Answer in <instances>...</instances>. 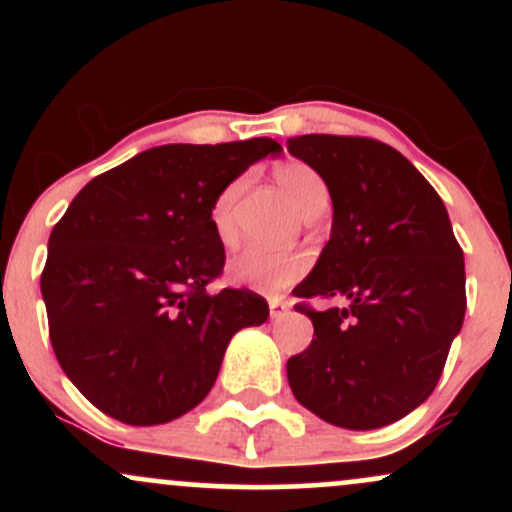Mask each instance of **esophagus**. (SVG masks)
Instances as JSON below:
<instances>
[{
	"label": "esophagus",
	"instance_id": "34e87169",
	"mask_svg": "<svg viewBox=\"0 0 512 512\" xmlns=\"http://www.w3.org/2000/svg\"><path fill=\"white\" fill-rule=\"evenodd\" d=\"M286 313H289V303H284L281 298H269V317L272 320H281Z\"/></svg>",
	"mask_w": 512,
	"mask_h": 512
}]
</instances>
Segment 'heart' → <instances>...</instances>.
<instances>
[{"label": "heart", "instance_id": "heart-1", "mask_svg": "<svg viewBox=\"0 0 512 512\" xmlns=\"http://www.w3.org/2000/svg\"><path fill=\"white\" fill-rule=\"evenodd\" d=\"M274 180L291 199L293 207L301 214H313L317 209L327 207L330 190L325 180L303 161H284L274 168ZM245 180L238 178L221 190V195L211 204V228L223 245L236 240V223H233V209L243 192ZM308 269V257L303 252H274L264 248H245L228 262V279L233 284L252 286V289H286L296 284Z\"/></svg>", "mask_w": 512, "mask_h": 512}]
</instances>
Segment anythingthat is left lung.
<instances>
[{
	"mask_svg": "<svg viewBox=\"0 0 512 512\" xmlns=\"http://www.w3.org/2000/svg\"><path fill=\"white\" fill-rule=\"evenodd\" d=\"M289 154L325 180L330 240L298 298H339L286 363L298 402L327 424L370 431L407 416L438 385L462 330L464 257L448 209L399 151L366 137L305 134Z\"/></svg>",
	"mask_w": 512,
	"mask_h": 512,
	"instance_id": "left-lung-1",
	"label": "left lung"
}]
</instances>
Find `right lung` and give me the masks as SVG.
<instances>
[{
  "label": "right lung",
  "mask_w": 512,
  "mask_h": 512,
  "mask_svg": "<svg viewBox=\"0 0 512 512\" xmlns=\"http://www.w3.org/2000/svg\"><path fill=\"white\" fill-rule=\"evenodd\" d=\"M279 151L269 137L154 146L88 182L52 228L40 276L50 342L103 414L129 426L187 414L214 387L233 334L267 320L257 293H207L226 262L211 204Z\"/></svg>",
  "instance_id": "obj_1"
}]
</instances>
